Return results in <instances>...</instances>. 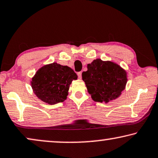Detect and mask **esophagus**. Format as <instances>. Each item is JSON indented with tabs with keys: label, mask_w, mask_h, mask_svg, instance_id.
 <instances>
[{
	"label": "esophagus",
	"mask_w": 158,
	"mask_h": 158,
	"mask_svg": "<svg viewBox=\"0 0 158 158\" xmlns=\"http://www.w3.org/2000/svg\"><path fill=\"white\" fill-rule=\"evenodd\" d=\"M77 75H78V77H79V79H81V72H78V74H77Z\"/></svg>",
	"instance_id": "1"
}]
</instances>
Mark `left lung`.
<instances>
[{"instance_id":"obj_1","label":"left lung","mask_w":158,"mask_h":158,"mask_svg":"<svg viewBox=\"0 0 158 158\" xmlns=\"http://www.w3.org/2000/svg\"><path fill=\"white\" fill-rule=\"evenodd\" d=\"M82 79L93 100L108 103L120 96L127 82V74L119 64L97 59L87 64Z\"/></svg>"}]
</instances>
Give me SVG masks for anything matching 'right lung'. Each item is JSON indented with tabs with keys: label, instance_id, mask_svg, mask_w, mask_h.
Returning a JSON list of instances; mask_svg holds the SVG:
<instances>
[{
	"label": "right lung",
	"instance_id": "right-lung-1",
	"mask_svg": "<svg viewBox=\"0 0 158 158\" xmlns=\"http://www.w3.org/2000/svg\"><path fill=\"white\" fill-rule=\"evenodd\" d=\"M77 78L72 68L54 62L43 66L35 72L31 86L38 98L53 105L66 99L70 84Z\"/></svg>",
	"mask_w": 158,
	"mask_h": 158
}]
</instances>
